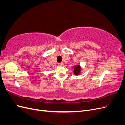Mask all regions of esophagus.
Returning <instances> with one entry per match:
<instances>
[{"instance_id": "obj_1", "label": "esophagus", "mask_w": 125, "mask_h": 125, "mask_svg": "<svg viewBox=\"0 0 125 125\" xmlns=\"http://www.w3.org/2000/svg\"><path fill=\"white\" fill-rule=\"evenodd\" d=\"M58 66H62V63H58Z\"/></svg>"}]
</instances>
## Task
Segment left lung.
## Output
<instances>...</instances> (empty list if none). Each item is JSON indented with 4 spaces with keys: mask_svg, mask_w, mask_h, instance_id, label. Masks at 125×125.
I'll return each mask as SVG.
<instances>
[{
    "mask_svg": "<svg viewBox=\"0 0 125 125\" xmlns=\"http://www.w3.org/2000/svg\"><path fill=\"white\" fill-rule=\"evenodd\" d=\"M81 67L80 65H76L74 67V70H73V73L75 75H78L80 74V71H81Z\"/></svg>",
    "mask_w": 125,
    "mask_h": 125,
    "instance_id": "8db88e82",
    "label": "left lung"
}]
</instances>
